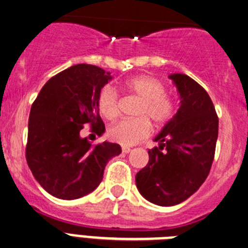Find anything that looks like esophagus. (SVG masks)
<instances>
[{
	"instance_id": "34e87169",
	"label": "esophagus",
	"mask_w": 248,
	"mask_h": 248,
	"mask_svg": "<svg viewBox=\"0 0 248 248\" xmlns=\"http://www.w3.org/2000/svg\"><path fill=\"white\" fill-rule=\"evenodd\" d=\"M131 151H132L131 148H127V146H124V148H122V153H124V154H128V153H131Z\"/></svg>"
}]
</instances>
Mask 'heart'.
<instances>
[{
  "mask_svg": "<svg viewBox=\"0 0 248 248\" xmlns=\"http://www.w3.org/2000/svg\"><path fill=\"white\" fill-rule=\"evenodd\" d=\"M124 91L140 99L136 109L137 119L121 120L112 124L108 131L110 138L121 145H134L150 133V124H162L173 114V102L165 86L156 78L150 75H139L124 81ZM98 109L104 119L114 120L119 115V95L110 86L103 88L98 95Z\"/></svg>",
  "mask_w": 248,
  "mask_h": 248,
  "instance_id": "1",
  "label": "heart"
}]
</instances>
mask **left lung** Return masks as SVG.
<instances>
[{
  "label": "left lung",
  "mask_w": 248,
  "mask_h": 248,
  "mask_svg": "<svg viewBox=\"0 0 248 248\" xmlns=\"http://www.w3.org/2000/svg\"><path fill=\"white\" fill-rule=\"evenodd\" d=\"M179 109L154 138L149 162L136 175L144 199L157 206H174L190 198L207 178L215 157L218 117L208 93L184 74H172Z\"/></svg>",
  "instance_id": "1"
}]
</instances>
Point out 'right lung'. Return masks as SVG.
I'll return each mask as SVG.
<instances>
[{
	"instance_id": "right-lung-1",
	"label": "right lung",
	"mask_w": 248,
	"mask_h": 248,
	"mask_svg": "<svg viewBox=\"0 0 248 248\" xmlns=\"http://www.w3.org/2000/svg\"><path fill=\"white\" fill-rule=\"evenodd\" d=\"M112 78L90 64H78L47 81L31 107L26 161L35 179L52 196L75 200L97 189L119 144L92 145L80 136L83 126L102 136L105 126L98 95Z\"/></svg>"
}]
</instances>
